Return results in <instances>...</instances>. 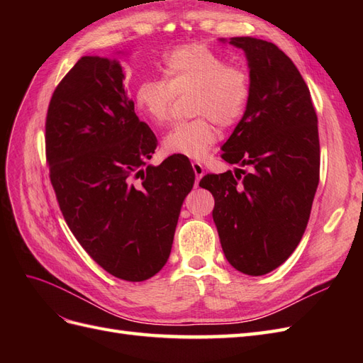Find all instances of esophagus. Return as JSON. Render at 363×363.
Returning <instances> with one entry per match:
<instances>
[{
  "label": "esophagus",
  "mask_w": 363,
  "mask_h": 363,
  "mask_svg": "<svg viewBox=\"0 0 363 363\" xmlns=\"http://www.w3.org/2000/svg\"><path fill=\"white\" fill-rule=\"evenodd\" d=\"M192 168H194L195 177H196L195 186H199V182H200V179L203 177V174H204V167H203L201 163H199V162H194V163H192Z\"/></svg>",
  "instance_id": "1"
}]
</instances>
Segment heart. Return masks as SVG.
Listing matches in <instances>:
<instances>
[{"mask_svg":"<svg viewBox=\"0 0 363 363\" xmlns=\"http://www.w3.org/2000/svg\"><path fill=\"white\" fill-rule=\"evenodd\" d=\"M163 80H142L135 92L138 111L155 125L168 123L174 95L192 92L188 123L171 127L163 138L164 155L203 159L218 138L215 123L232 127L244 116L251 96L250 75L203 43L168 52L162 63Z\"/></svg>","mask_w":363,"mask_h":363,"instance_id":"heart-1","label":"heart"}]
</instances>
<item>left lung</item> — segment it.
I'll return each mask as SVG.
<instances>
[{
	"label": "left lung",
	"instance_id": "1",
	"mask_svg": "<svg viewBox=\"0 0 363 363\" xmlns=\"http://www.w3.org/2000/svg\"><path fill=\"white\" fill-rule=\"evenodd\" d=\"M228 43L244 50L251 83L247 111L221 148L239 168L207 174L200 186L215 199L213 221L230 265L263 276L292 255L309 221L320 182L318 118L309 87L277 45L248 36Z\"/></svg>",
	"mask_w": 363,
	"mask_h": 363
}]
</instances>
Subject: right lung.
Returning <instances> with one entry per match:
<instances>
[{
  "mask_svg": "<svg viewBox=\"0 0 363 363\" xmlns=\"http://www.w3.org/2000/svg\"><path fill=\"white\" fill-rule=\"evenodd\" d=\"M118 60L84 56L48 106L45 151L60 211L108 274L144 281L167 263L195 174L184 156L147 162L156 135L139 121Z\"/></svg>",
  "mask_w": 363,
  "mask_h": 363,
  "instance_id": "obj_1",
  "label": "right lung"
}]
</instances>
